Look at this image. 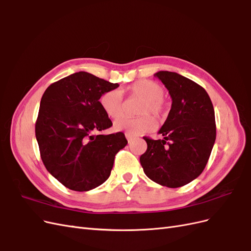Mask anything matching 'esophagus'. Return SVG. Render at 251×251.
<instances>
[{
	"label": "esophagus",
	"instance_id": "34e87169",
	"mask_svg": "<svg viewBox=\"0 0 251 251\" xmlns=\"http://www.w3.org/2000/svg\"><path fill=\"white\" fill-rule=\"evenodd\" d=\"M126 137L128 143H131L133 141V139H134V136H132L131 134H128V133H126Z\"/></svg>",
	"mask_w": 251,
	"mask_h": 251
}]
</instances>
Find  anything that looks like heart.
<instances>
[{
  "mask_svg": "<svg viewBox=\"0 0 251 251\" xmlns=\"http://www.w3.org/2000/svg\"><path fill=\"white\" fill-rule=\"evenodd\" d=\"M127 91L132 96L143 100L138 110L142 116L118 118L114 123L115 130L126 131L133 136L153 131L156 127V121L148 114H153L156 117L162 115L165 108L164 89L155 81L144 79L132 83ZM100 102L103 112L110 118H117L124 112V94L120 90L114 89L104 92L100 96Z\"/></svg>",
  "mask_w": 251,
  "mask_h": 251,
  "instance_id": "obj_1",
  "label": "heart"
}]
</instances>
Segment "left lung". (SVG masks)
Listing matches in <instances>:
<instances>
[{
	"label": "left lung",
	"mask_w": 251,
	"mask_h": 251,
	"mask_svg": "<svg viewBox=\"0 0 251 251\" xmlns=\"http://www.w3.org/2000/svg\"><path fill=\"white\" fill-rule=\"evenodd\" d=\"M169 90L172 108L159 130L163 139L143 137L148 149L140 156L147 176L162 186H183L200 176L216 140L215 111L200 85L176 72L155 74Z\"/></svg>",
	"instance_id": "1"
}]
</instances>
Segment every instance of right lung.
I'll use <instances>...</instances> for the list:
<instances>
[{"instance_id": "add662e5", "label": "right lung", "mask_w": 251, "mask_h": 251, "mask_svg": "<svg viewBox=\"0 0 251 251\" xmlns=\"http://www.w3.org/2000/svg\"><path fill=\"white\" fill-rule=\"evenodd\" d=\"M119 87L88 72H76L46 89L35 137L47 171L72 191L88 192L110 177L114 158L126 146L123 132L101 135L112 121L100 96Z\"/></svg>"}]
</instances>
